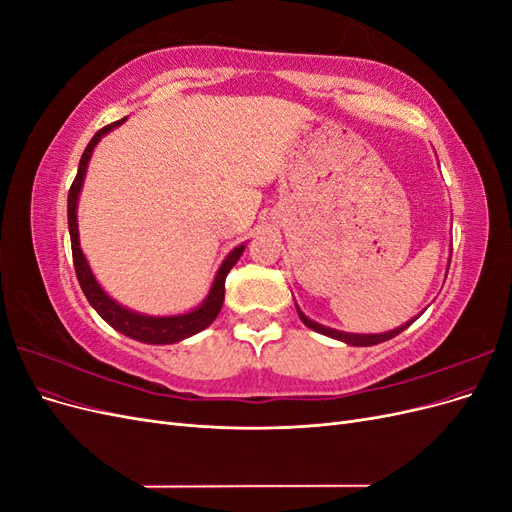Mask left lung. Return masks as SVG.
Here are the masks:
<instances>
[{"mask_svg":"<svg viewBox=\"0 0 512 512\" xmlns=\"http://www.w3.org/2000/svg\"><path fill=\"white\" fill-rule=\"evenodd\" d=\"M297 312H299V307H297ZM299 318L303 320V324H307L309 329H314V331H318V333H322V335H327V337L339 339V342H346V344H350V346H376V344H380V342H386V339H391V337L399 335L401 331H406V329L410 327V324H412V320H410V322H406V324H401V327H397V329H393V331H389V333H380V335H354V333H342V331H335V329H329V327H322V324H318V322H314V320H309L303 312H299Z\"/></svg>","mask_w":512,"mask_h":512,"instance_id":"8db88e82","label":"left lung"}]
</instances>
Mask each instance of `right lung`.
<instances>
[{
  "instance_id": "right-lung-1",
  "label": "right lung",
  "mask_w": 512,
  "mask_h": 512,
  "mask_svg": "<svg viewBox=\"0 0 512 512\" xmlns=\"http://www.w3.org/2000/svg\"><path fill=\"white\" fill-rule=\"evenodd\" d=\"M126 119H119L111 126H104L102 130H98L91 138L89 145L85 147L81 162H79V170H76V177L70 185V192H68V228H70V243H72V260H74V271L76 277H79V284L85 292L87 301L91 303V307L96 309V312L102 316V320H106L111 324L113 329H117L119 333L128 335L132 339H138V342H145V344H175L181 342L185 337H192L196 333H200L203 329H207L209 324L218 318L222 303H224V282H226V275L228 271L237 265L239 256L243 254L245 245H239L232 250L226 260L222 262V267L215 275V282L211 286L209 297L205 299V303L200 305L198 309L190 314H181V316H164V318H156V316H143V314H136L130 312V309L121 307L119 303H115L108 294L98 286L94 273H91L87 260L81 252V245H79V228H76V203H79V192H81V185L87 173V162L91 158V151L98 145L100 138L111 132L113 128L121 126V123Z\"/></svg>"
}]
</instances>
